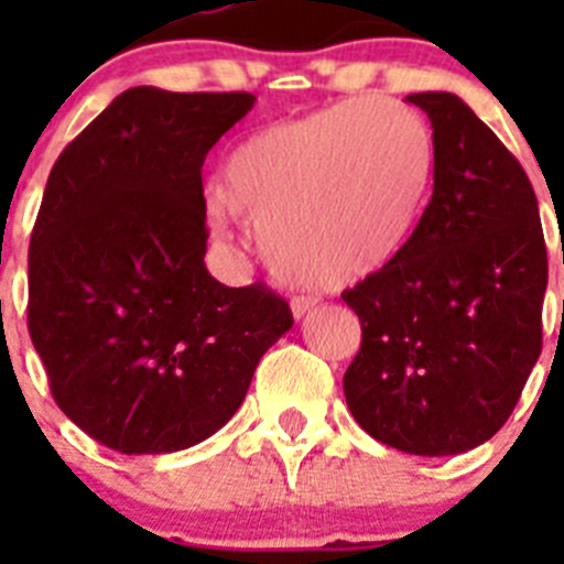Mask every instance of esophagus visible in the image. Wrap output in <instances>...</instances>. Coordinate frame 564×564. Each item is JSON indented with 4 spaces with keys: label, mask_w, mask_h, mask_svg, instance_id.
<instances>
[{
    "label": "esophagus",
    "mask_w": 564,
    "mask_h": 564,
    "mask_svg": "<svg viewBox=\"0 0 564 564\" xmlns=\"http://www.w3.org/2000/svg\"><path fill=\"white\" fill-rule=\"evenodd\" d=\"M318 307V299H313V296H293L291 299V311H293V318H305V316H311L313 311H316Z\"/></svg>",
    "instance_id": "34e87169"
}]
</instances>
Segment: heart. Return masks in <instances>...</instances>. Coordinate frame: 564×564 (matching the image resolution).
Returning <instances> with one entry per match:
<instances>
[{
    "instance_id": "b5f03b06",
    "label": "heart",
    "mask_w": 564,
    "mask_h": 564,
    "mask_svg": "<svg viewBox=\"0 0 564 564\" xmlns=\"http://www.w3.org/2000/svg\"><path fill=\"white\" fill-rule=\"evenodd\" d=\"M435 174V134L415 109L352 98L242 138L208 223L226 242L237 214L248 217L276 276L356 285L410 248Z\"/></svg>"
}]
</instances>
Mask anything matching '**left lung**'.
<instances>
[{"mask_svg":"<svg viewBox=\"0 0 564 564\" xmlns=\"http://www.w3.org/2000/svg\"><path fill=\"white\" fill-rule=\"evenodd\" d=\"M437 149L432 200L395 265L344 291L361 350L344 398L367 435L446 457L514 412L542 350L547 253L528 174L455 93H415Z\"/></svg>","mask_w":564,"mask_h":564,"instance_id":"1","label":"left lung"}]
</instances>
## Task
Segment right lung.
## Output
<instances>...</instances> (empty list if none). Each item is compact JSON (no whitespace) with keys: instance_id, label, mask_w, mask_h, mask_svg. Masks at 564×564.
Listing matches in <instances>:
<instances>
[{"instance_id":"1","label":"right lung","mask_w":564,"mask_h":564,"mask_svg":"<svg viewBox=\"0 0 564 564\" xmlns=\"http://www.w3.org/2000/svg\"><path fill=\"white\" fill-rule=\"evenodd\" d=\"M251 93L132 87L58 154L28 257V327L69 421L121 455L206 441L246 401L285 299L208 273L203 161Z\"/></svg>"}]
</instances>
